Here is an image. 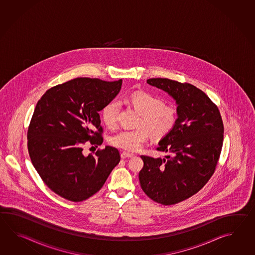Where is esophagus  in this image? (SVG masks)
<instances>
[{
  "mask_svg": "<svg viewBox=\"0 0 255 255\" xmlns=\"http://www.w3.org/2000/svg\"><path fill=\"white\" fill-rule=\"evenodd\" d=\"M133 157V154L131 153H128V152H121V157L122 158H127V157Z\"/></svg>",
  "mask_w": 255,
  "mask_h": 255,
  "instance_id": "34e87169",
  "label": "esophagus"
}]
</instances>
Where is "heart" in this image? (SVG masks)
<instances>
[{"label": "heart", "instance_id": "1", "mask_svg": "<svg viewBox=\"0 0 255 255\" xmlns=\"http://www.w3.org/2000/svg\"><path fill=\"white\" fill-rule=\"evenodd\" d=\"M127 100L141 118L135 129H122L111 137V144L126 151H136L141 148L150 135L155 139H161L168 135L177 123L178 111L173 105L164 104L162 100L147 93H134ZM121 103L112 99L104 106L101 119L105 125L115 128L119 121Z\"/></svg>", "mask_w": 255, "mask_h": 255}]
</instances>
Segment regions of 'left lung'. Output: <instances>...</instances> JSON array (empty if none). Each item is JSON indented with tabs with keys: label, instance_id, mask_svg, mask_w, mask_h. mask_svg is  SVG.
Listing matches in <instances>:
<instances>
[{
	"label": "left lung",
	"instance_id": "1",
	"mask_svg": "<svg viewBox=\"0 0 255 255\" xmlns=\"http://www.w3.org/2000/svg\"><path fill=\"white\" fill-rule=\"evenodd\" d=\"M146 83L168 92L178 104L172 131L158 143L164 158L142 155L141 189L151 200L169 206L194 195L216 169L223 142L220 110L201 89L189 83L150 78Z\"/></svg>",
	"mask_w": 255,
	"mask_h": 255
}]
</instances>
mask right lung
Masks as SVG:
<instances>
[{
    "label": "right lung",
    "mask_w": 255,
    "mask_h": 255,
    "mask_svg": "<svg viewBox=\"0 0 255 255\" xmlns=\"http://www.w3.org/2000/svg\"><path fill=\"white\" fill-rule=\"evenodd\" d=\"M121 85L122 79L77 77L51 87L36 104L28 127L29 156L44 184L65 200L80 202L96 194L120 163L116 147L85 156L83 146L102 144L98 112Z\"/></svg>",
    "instance_id": "1"
}]
</instances>
